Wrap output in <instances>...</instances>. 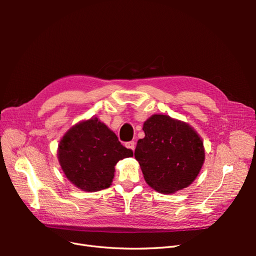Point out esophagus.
Returning a JSON list of instances; mask_svg holds the SVG:
<instances>
[{
	"label": "esophagus",
	"instance_id": "34e87169",
	"mask_svg": "<svg viewBox=\"0 0 256 256\" xmlns=\"http://www.w3.org/2000/svg\"><path fill=\"white\" fill-rule=\"evenodd\" d=\"M126 147H128V148H130L131 150H134L136 148V142L134 141H130V142H127L126 143Z\"/></svg>",
	"mask_w": 256,
	"mask_h": 256
}]
</instances>
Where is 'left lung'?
<instances>
[{"mask_svg":"<svg viewBox=\"0 0 256 256\" xmlns=\"http://www.w3.org/2000/svg\"><path fill=\"white\" fill-rule=\"evenodd\" d=\"M138 141L134 157L145 182L160 193L187 188L198 177L205 160L203 141L187 122L168 115L154 114Z\"/></svg>","mask_w":256,"mask_h":256,"instance_id":"8db88e82","label":"left lung"}]
</instances>
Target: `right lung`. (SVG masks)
I'll return each mask as SVG.
<instances>
[{
    "instance_id": "obj_1",
    "label": "right lung",
    "mask_w": 256,
    "mask_h": 256,
    "mask_svg": "<svg viewBox=\"0 0 256 256\" xmlns=\"http://www.w3.org/2000/svg\"><path fill=\"white\" fill-rule=\"evenodd\" d=\"M132 154L97 118L76 124L62 138L58 150L67 180L88 192L109 188L116 164Z\"/></svg>"
}]
</instances>
